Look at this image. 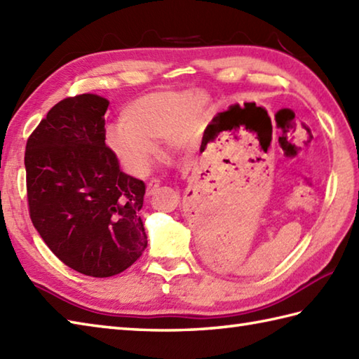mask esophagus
Masks as SVG:
<instances>
[{
    "instance_id": "34e87169",
    "label": "esophagus",
    "mask_w": 359,
    "mask_h": 359,
    "mask_svg": "<svg viewBox=\"0 0 359 359\" xmlns=\"http://www.w3.org/2000/svg\"><path fill=\"white\" fill-rule=\"evenodd\" d=\"M158 187H160V180H158V179H152V180L149 182V184H147L146 194H147V196H152L154 193L157 191Z\"/></svg>"
}]
</instances>
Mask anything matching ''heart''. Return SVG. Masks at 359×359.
I'll return each instance as SVG.
<instances>
[{
	"label": "heart",
	"instance_id": "1",
	"mask_svg": "<svg viewBox=\"0 0 359 359\" xmlns=\"http://www.w3.org/2000/svg\"><path fill=\"white\" fill-rule=\"evenodd\" d=\"M207 100L193 90L156 91L133 100L123 119L107 130V142L132 172L142 174L157 152V140L172 135L174 144H184L189 129Z\"/></svg>",
	"mask_w": 359,
	"mask_h": 359
}]
</instances>
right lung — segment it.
<instances>
[{"mask_svg": "<svg viewBox=\"0 0 359 359\" xmlns=\"http://www.w3.org/2000/svg\"><path fill=\"white\" fill-rule=\"evenodd\" d=\"M109 101L69 96L48 111L26 143L29 216L63 264L83 276L111 277L142 257L144 182L119 170L105 144Z\"/></svg>", "mask_w": 359, "mask_h": 359, "instance_id": "1", "label": "right lung"}]
</instances>
